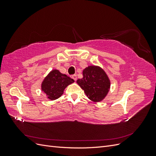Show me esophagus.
Segmentation results:
<instances>
[{"label":"esophagus","instance_id":"esophagus-1","mask_svg":"<svg viewBox=\"0 0 156 156\" xmlns=\"http://www.w3.org/2000/svg\"><path fill=\"white\" fill-rule=\"evenodd\" d=\"M72 78L73 80H75V81H76V80H77V75H73L72 76Z\"/></svg>","mask_w":156,"mask_h":156}]
</instances>
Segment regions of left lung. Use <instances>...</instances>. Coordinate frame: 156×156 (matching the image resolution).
I'll return each instance as SVG.
<instances>
[{"mask_svg": "<svg viewBox=\"0 0 156 156\" xmlns=\"http://www.w3.org/2000/svg\"><path fill=\"white\" fill-rule=\"evenodd\" d=\"M83 77L77 83L90 100L99 102L107 96L110 88V80L104 70L96 66H90L83 70Z\"/></svg>", "mask_w": 156, "mask_h": 156, "instance_id": "1", "label": "left lung"}]
</instances>
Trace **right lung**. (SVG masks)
Wrapping results in <instances>:
<instances>
[{"label":"right lung","mask_w":156,"mask_h":156,"mask_svg":"<svg viewBox=\"0 0 156 156\" xmlns=\"http://www.w3.org/2000/svg\"><path fill=\"white\" fill-rule=\"evenodd\" d=\"M73 82V79L61 73L57 69H53L42 82L41 90L48 99L55 100L62 95L64 89Z\"/></svg>","instance_id":"obj_1"}]
</instances>
